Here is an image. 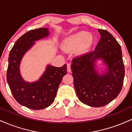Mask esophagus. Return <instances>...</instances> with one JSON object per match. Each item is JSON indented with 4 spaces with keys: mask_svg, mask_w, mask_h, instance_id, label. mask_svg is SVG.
I'll list each match as a JSON object with an SVG mask.
<instances>
[{
    "mask_svg": "<svg viewBox=\"0 0 132 132\" xmlns=\"http://www.w3.org/2000/svg\"><path fill=\"white\" fill-rule=\"evenodd\" d=\"M67 71L68 72H71V64L70 63H68L67 64Z\"/></svg>",
    "mask_w": 132,
    "mask_h": 132,
    "instance_id": "obj_1",
    "label": "esophagus"
}]
</instances>
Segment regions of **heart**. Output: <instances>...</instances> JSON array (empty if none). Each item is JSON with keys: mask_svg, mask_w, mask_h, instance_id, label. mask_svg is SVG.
<instances>
[{"mask_svg": "<svg viewBox=\"0 0 132 132\" xmlns=\"http://www.w3.org/2000/svg\"><path fill=\"white\" fill-rule=\"evenodd\" d=\"M93 42V37L86 31H79L72 35L64 40L63 48L66 51H71L82 46L83 48L89 46Z\"/></svg>", "mask_w": 132, "mask_h": 132, "instance_id": "obj_1", "label": "heart"}]
</instances>
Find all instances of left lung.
Here are the masks:
<instances>
[{
	"label": "left lung",
	"instance_id": "1",
	"mask_svg": "<svg viewBox=\"0 0 132 132\" xmlns=\"http://www.w3.org/2000/svg\"><path fill=\"white\" fill-rule=\"evenodd\" d=\"M101 39L95 50L72 60L74 85L80 101L94 107H102L116 99L123 84L125 68L120 45L112 34L98 29ZM102 59L108 66L105 75H99L95 61Z\"/></svg>",
	"mask_w": 132,
	"mask_h": 132
}]
</instances>
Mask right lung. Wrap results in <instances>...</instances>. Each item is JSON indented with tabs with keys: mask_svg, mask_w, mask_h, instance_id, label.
<instances>
[{
	"mask_svg": "<svg viewBox=\"0 0 132 132\" xmlns=\"http://www.w3.org/2000/svg\"><path fill=\"white\" fill-rule=\"evenodd\" d=\"M48 35L46 28L30 30L16 40L9 53L7 71L9 87L15 99L30 109H43L52 104L63 77L67 73L66 64L60 68L48 65L37 82H25L21 77L19 66L23 54L33 46L35 41Z\"/></svg>",
	"mask_w": 132,
	"mask_h": 132,
	"instance_id": "right-lung-1",
	"label": "right lung"
}]
</instances>
